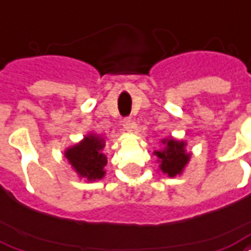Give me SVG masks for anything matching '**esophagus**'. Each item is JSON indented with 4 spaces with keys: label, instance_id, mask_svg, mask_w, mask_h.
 Returning a JSON list of instances; mask_svg holds the SVG:
<instances>
[{
    "label": "esophagus",
    "instance_id": "1",
    "mask_svg": "<svg viewBox=\"0 0 251 251\" xmlns=\"http://www.w3.org/2000/svg\"><path fill=\"white\" fill-rule=\"evenodd\" d=\"M122 126H124V129L126 131H133V129H135V122L131 120V118H124V121H122Z\"/></svg>",
    "mask_w": 251,
    "mask_h": 251
}]
</instances>
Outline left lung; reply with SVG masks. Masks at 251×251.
<instances>
[{
	"mask_svg": "<svg viewBox=\"0 0 251 251\" xmlns=\"http://www.w3.org/2000/svg\"><path fill=\"white\" fill-rule=\"evenodd\" d=\"M163 143L166 145L163 150L155 151V155L160 159V170L168 176H176L189 160V154L184 150L185 143L175 139H167Z\"/></svg>",
	"mask_w": 251,
	"mask_h": 251,
	"instance_id": "left-lung-1",
	"label": "left lung"
}]
</instances>
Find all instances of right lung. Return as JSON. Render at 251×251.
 <instances>
[{
  "instance_id": "1",
  "label": "right lung",
  "mask_w": 251,
  "mask_h": 251,
  "mask_svg": "<svg viewBox=\"0 0 251 251\" xmlns=\"http://www.w3.org/2000/svg\"><path fill=\"white\" fill-rule=\"evenodd\" d=\"M104 146V139L92 134L85 137L83 142L68 149L66 156L80 176L97 180L105 175L104 168L108 163L106 156L101 152Z\"/></svg>"
}]
</instances>
